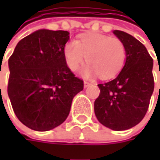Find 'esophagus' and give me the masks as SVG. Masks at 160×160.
Here are the masks:
<instances>
[{
	"mask_svg": "<svg viewBox=\"0 0 160 160\" xmlns=\"http://www.w3.org/2000/svg\"><path fill=\"white\" fill-rule=\"evenodd\" d=\"M90 84H91V83H88V82H86V81H84V82H83V87H84V88H87V87H89Z\"/></svg>",
	"mask_w": 160,
	"mask_h": 160,
	"instance_id": "34e87169",
	"label": "esophagus"
}]
</instances>
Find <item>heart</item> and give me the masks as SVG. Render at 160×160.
Segmentation results:
<instances>
[{
    "label": "heart",
    "mask_w": 160,
    "mask_h": 160,
    "mask_svg": "<svg viewBox=\"0 0 160 160\" xmlns=\"http://www.w3.org/2000/svg\"><path fill=\"white\" fill-rule=\"evenodd\" d=\"M66 62L71 71H77L85 56L88 64L81 74L83 77L100 76L102 79L114 77L122 68L126 59L123 42L115 37L101 34H88L80 40L68 41L64 46Z\"/></svg>",
    "instance_id": "b5f03b06"
}]
</instances>
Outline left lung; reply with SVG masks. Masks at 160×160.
I'll use <instances>...</instances> for the list:
<instances>
[{
  "mask_svg": "<svg viewBox=\"0 0 160 160\" xmlns=\"http://www.w3.org/2000/svg\"><path fill=\"white\" fill-rule=\"evenodd\" d=\"M126 49L125 65L113 80L98 84L101 93L94 113L104 126L123 131L139 124L148 110L154 90L153 59L146 47L126 32L114 30Z\"/></svg>",
  "mask_w": 160,
  "mask_h": 160,
  "instance_id": "obj_1",
  "label": "left lung"
}]
</instances>
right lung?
I'll return each instance as SVG.
<instances>
[{
	"label": "right lung",
	"mask_w": 160,
	"mask_h": 160,
	"mask_svg": "<svg viewBox=\"0 0 160 160\" xmlns=\"http://www.w3.org/2000/svg\"><path fill=\"white\" fill-rule=\"evenodd\" d=\"M68 31L40 29L20 40L9 59L8 94L17 118L34 131H49L67 119L83 82L64 56Z\"/></svg>",
	"instance_id": "add662e5"
}]
</instances>
